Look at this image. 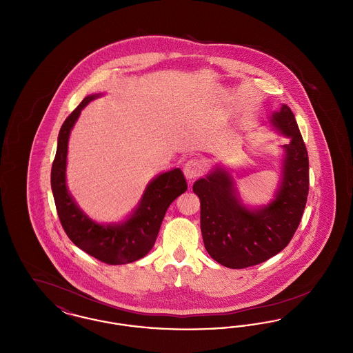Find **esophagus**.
Segmentation results:
<instances>
[{
    "mask_svg": "<svg viewBox=\"0 0 353 353\" xmlns=\"http://www.w3.org/2000/svg\"><path fill=\"white\" fill-rule=\"evenodd\" d=\"M206 164L200 160V159H190L185 163L184 165V174L188 180H193L199 176H201L202 173L205 172Z\"/></svg>",
    "mask_w": 353,
    "mask_h": 353,
    "instance_id": "esophagus-1",
    "label": "esophagus"
}]
</instances>
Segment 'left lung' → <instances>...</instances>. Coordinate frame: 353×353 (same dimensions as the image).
Instances as JSON below:
<instances>
[{
  "instance_id": "1",
  "label": "left lung",
  "mask_w": 353,
  "mask_h": 353,
  "mask_svg": "<svg viewBox=\"0 0 353 353\" xmlns=\"http://www.w3.org/2000/svg\"><path fill=\"white\" fill-rule=\"evenodd\" d=\"M271 124L291 139L283 177L275 200L249 210L235 197L230 174L222 169L197 180L193 192L201 201V233L209 255L229 269L259 265L282 252L295 234L308 196V153L295 117L282 104Z\"/></svg>"
}]
</instances>
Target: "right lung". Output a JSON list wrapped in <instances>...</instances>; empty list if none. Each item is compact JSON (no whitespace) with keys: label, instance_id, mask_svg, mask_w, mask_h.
I'll return each instance as SVG.
<instances>
[{"label":"right lung","instance_id":"1","mask_svg":"<svg viewBox=\"0 0 353 353\" xmlns=\"http://www.w3.org/2000/svg\"><path fill=\"white\" fill-rule=\"evenodd\" d=\"M98 97L99 94L85 97L62 124L51 167V189L58 217L72 243L107 265H124L150 252L169 205L184 193L188 185L181 169L169 170L147 186L139 208L125 222L104 226L88 219L66 188V159L68 136L74 123L84 107Z\"/></svg>","mask_w":353,"mask_h":353}]
</instances>
